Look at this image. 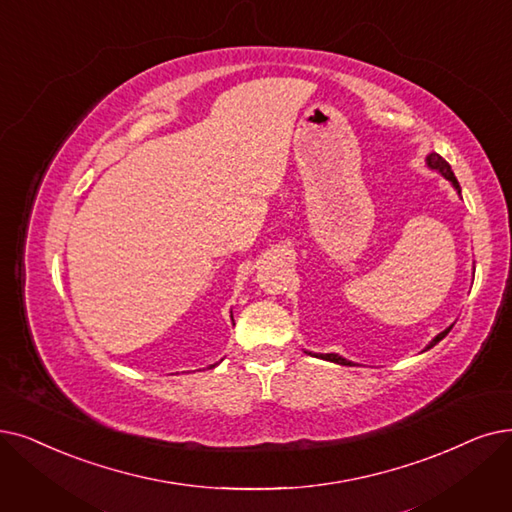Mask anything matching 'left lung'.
Returning a JSON list of instances; mask_svg holds the SVG:
<instances>
[{
    "label": "left lung",
    "instance_id": "1",
    "mask_svg": "<svg viewBox=\"0 0 512 512\" xmlns=\"http://www.w3.org/2000/svg\"><path fill=\"white\" fill-rule=\"evenodd\" d=\"M426 166L431 168V170H437L441 176H445L449 182H452L454 189H456L458 195H460V185H458V180H456V176H454V172H452V166H449V163H447L439 153H431V155H428V157H426ZM449 330H452V327H447V330H443L441 334H437V336L433 338V342L426 346V349H433V346H435L439 340H443V338L449 334ZM317 357H321V359H325V361L340 363V365H353V361H346L344 357L334 355V353H325V355H317Z\"/></svg>",
    "mask_w": 512,
    "mask_h": 512
}]
</instances>
